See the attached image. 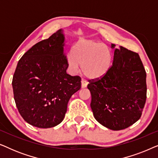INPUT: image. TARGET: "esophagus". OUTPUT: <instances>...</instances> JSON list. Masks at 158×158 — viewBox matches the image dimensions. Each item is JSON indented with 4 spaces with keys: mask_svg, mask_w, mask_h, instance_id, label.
Returning <instances> with one entry per match:
<instances>
[{
    "mask_svg": "<svg viewBox=\"0 0 158 158\" xmlns=\"http://www.w3.org/2000/svg\"><path fill=\"white\" fill-rule=\"evenodd\" d=\"M87 85H88V82L86 81L85 80L82 79V81H81V86H82V88L87 87Z\"/></svg>",
    "mask_w": 158,
    "mask_h": 158,
    "instance_id": "34e87169",
    "label": "esophagus"
}]
</instances>
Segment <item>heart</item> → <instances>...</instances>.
Segmentation results:
<instances>
[{"label":"heart","mask_w":158,"mask_h":158,"mask_svg":"<svg viewBox=\"0 0 158 158\" xmlns=\"http://www.w3.org/2000/svg\"><path fill=\"white\" fill-rule=\"evenodd\" d=\"M69 66L73 71H82L90 79H98L109 72L112 63V55L106 45L92 40H82L75 44L72 55L68 57Z\"/></svg>","instance_id":"heart-1"}]
</instances>
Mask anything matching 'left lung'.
Segmentation results:
<instances>
[{
	"instance_id": "8db88e82",
	"label": "left lung",
	"mask_w": 158,
	"mask_h": 158,
	"mask_svg": "<svg viewBox=\"0 0 158 158\" xmlns=\"http://www.w3.org/2000/svg\"><path fill=\"white\" fill-rule=\"evenodd\" d=\"M115 44H111V48ZM90 107L96 119L111 130H122L141 117L147 98L146 72L138 53L122 46L114 49L106 74L90 80Z\"/></svg>"
}]
</instances>
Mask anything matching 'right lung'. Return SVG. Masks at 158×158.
<instances>
[{
    "mask_svg": "<svg viewBox=\"0 0 158 158\" xmlns=\"http://www.w3.org/2000/svg\"><path fill=\"white\" fill-rule=\"evenodd\" d=\"M64 34L58 30L34 44L17 64L13 76L14 100L27 123L51 128L64 119L70 97L81 88L80 76L67 74Z\"/></svg>",
    "mask_w": 158,
    "mask_h": 158,
    "instance_id": "right-lung-1",
    "label": "right lung"
}]
</instances>
